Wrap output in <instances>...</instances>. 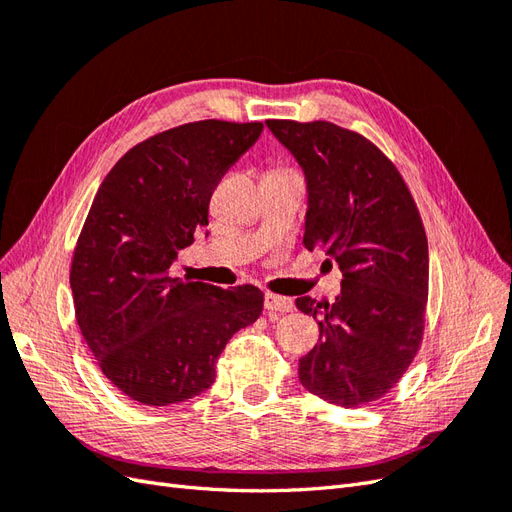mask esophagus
<instances>
[{
    "mask_svg": "<svg viewBox=\"0 0 512 512\" xmlns=\"http://www.w3.org/2000/svg\"><path fill=\"white\" fill-rule=\"evenodd\" d=\"M265 309L269 314H288L294 309V303L288 297H280V294L267 292L265 294Z\"/></svg>",
    "mask_w": 512,
    "mask_h": 512,
    "instance_id": "1",
    "label": "esophagus"
}]
</instances>
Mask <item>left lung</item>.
<instances>
[{"instance_id":"8db88e82","label":"left lung","mask_w":512,"mask_h":512,"mask_svg":"<svg viewBox=\"0 0 512 512\" xmlns=\"http://www.w3.org/2000/svg\"><path fill=\"white\" fill-rule=\"evenodd\" d=\"M267 126L305 173V247H320L344 273L333 303L297 299L320 329L299 359V380L329 404L365 406L393 389L421 346L429 292L421 215L395 164L365 136L331 121Z\"/></svg>"}]
</instances>
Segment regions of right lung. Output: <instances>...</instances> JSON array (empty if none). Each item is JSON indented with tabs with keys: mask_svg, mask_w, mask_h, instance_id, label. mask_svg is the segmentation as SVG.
I'll list each match as a JSON object with an SVG mask.
<instances>
[{
	"mask_svg": "<svg viewBox=\"0 0 512 512\" xmlns=\"http://www.w3.org/2000/svg\"><path fill=\"white\" fill-rule=\"evenodd\" d=\"M262 123H183L132 147L106 175L74 247L70 288L83 339L130 399L170 406L207 391L228 339L262 314L256 286L170 275L209 224V200Z\"/></svg>",
	"mask_w": 512,
	"mask_h": 512,
	"instance_id": "right-lung-1",
	"label": "right lung"
}]
</instances>
